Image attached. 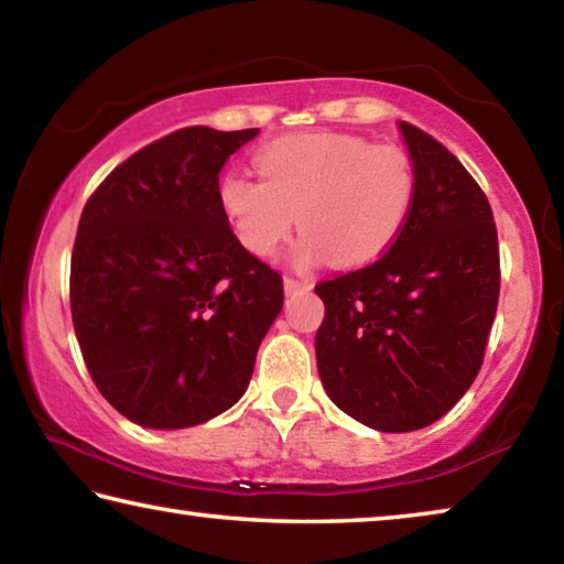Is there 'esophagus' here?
Returning <instances> with one entry per match:
<instances>
[{"label": "esophagus", "instance_id": "34e87169", "mask_svg": "<svg viewBox=\"0 0 564 564\" xmlns=\"http://www.w3.org/2000/svg\"><path fill=\"white\" fill-rule=\"evenodd\" d=\"M283 289L285 293H299V291H311L313 283L311 281H303V279H293V275H285L283 279Z\"/></svg>", "mask_w": 564, "mask_h": 564}]
</instances>
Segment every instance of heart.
<instances>
[{"instance_id":"obj_1","label":"heart","mask_w":564,"mask_h":564,"mask_svg":"<svg viewBox=\"0 0 564 564\" xmlns=\"http://www.w3.org/2000/svg\"><path fill=\"white\" fill-rule=\"evenodd\" d=\"M256 164L261 178L231 169L216 186L228 228L253 256L275 253L301 218L295 261L330 256L360 269L398 241L413 214L417 174L400 147L323 131L273 141Z\"/></svg>"}]
</instances>
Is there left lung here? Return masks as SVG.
Listing matches in <instances>:
<instances>
[{
  "mask_svg": "<svg viewBox=\"0 0 564 564\" xmlns=\"http://www.w3.org/2000/svg\"><path fill=\"white\" fill-rule=\"evenodd\" d=\"M417 194L383 259L316 285L321 383L380 433L443 417L482 366L498 311L500 251L482 188L443 144L398 121Z\"/></svg>",
  "mask_w": 564,
  "mask_h": 564,
  "instance_id": "1",
  "label": "left lung"
}]
</instances>
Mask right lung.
I'll list each match as a JSON object with an SVG mask.
<instances>
[{"instance_id": "add662e5", "label": "right lung", "mask_w": 564, "mask_h": 564, "mask_svg": "<svg viewBox=\"0 0 564 564\" xmlns=\"http://www.w3.org/2000/svg\"><path fill=\"white\" fill-rule=\"evenodd\" d=\"M259 129H178L119 164L84 206L72 321L99 393L131 423L178 431L246 393L283 279L231 234L218 171Z\"/></svg>"}]
</instances>
